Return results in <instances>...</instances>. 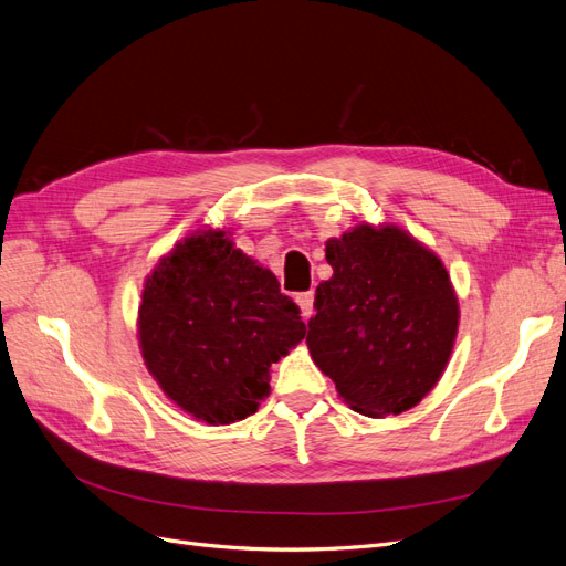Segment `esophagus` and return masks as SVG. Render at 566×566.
<instances>
[{"instance_id":"34e87169","label":"esophagus","mask_w":566,"mask_h":566,"mask_svg":"<svg viewBox=\"0 0 566 566\" xmlns=\"http://www.w3.org/2000/svg\"><path fill=\"white\" fill-rule=\"evenodd\" d=\"M295 300H297V304H300L302 318L310 321V318L314 316V293H300Z\"/></svg>"}]
</instances>
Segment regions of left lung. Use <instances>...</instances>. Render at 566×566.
I'll list each match as a JSON object with an SVG mask.
<instances>
[{
	"instance_id": "left-lung-1",
	"label": "left lung",
	"mask_w": 566,
	"mask_h": 566,
	"mask_svg": "<svg viewBox=\"0 0 566 566\" xmlns=\"http://www.w3.org/2000/svg\"><path fill=\"white\" fill-rule=\"evenodd\" d=\"M333 276L316 287L306 347L352 410L399 416L430 394L458 335V295L439 256L394 224L325 243Z\"/></svg>"
}]
</instances>
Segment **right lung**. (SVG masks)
Here are the masks:
<instances>
[{
  "label": "right lung",
  "mask_w": 566,
  "mask_h": 566,
  "mask_svg": "<svg viewBox=\"0 0 566 566\" xmlns=\"http://www.w3.org/2000/svg\"><path fill=\"white\" fill-rule=\"evenodd\" d=\"M297 304L269 269L231 241L198 229L144 281L136 335L165 397L208 424L252 416L269 397L271 364L304 339Z\"/></svg>",
  "instance_id": "1"
}]
</instances>
